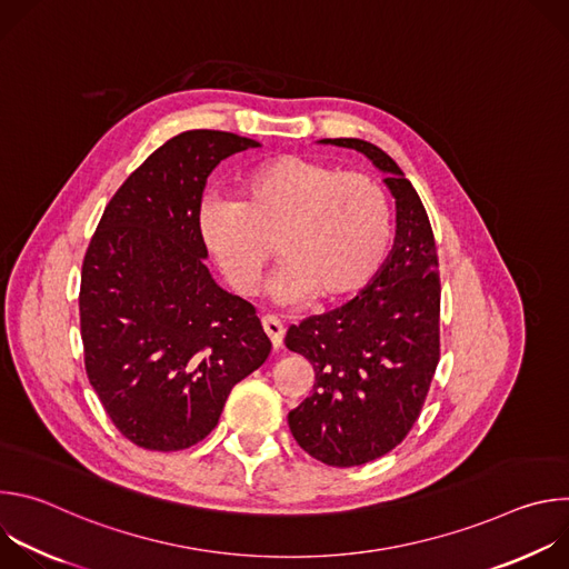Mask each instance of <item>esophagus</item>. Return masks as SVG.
Here are the masks:
<instances>
[{
  "instance_id": "34e87169",
  "label": "esophagus",
  "mask_w": 569,
  "mask_h": 569,
  "mask_svg": "<svg viewBox=\"0 0 569 569\" xmlns=\"http://www.w3.org/2000/svg\"><path fill=\"white\" fill-rule=\"evenodd\" d=\"M261 323H263V331L268 333V338H270V342H272V347L274 349H281V345H283V323L277 319V317H272V315H266L263 319H261Z\"/></svg>"
}]
</instances>
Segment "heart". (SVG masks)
<instances>
[{
    "label": "heart",
    "mask_w": 569,
    "mask_h": 569,
    "mask_svg": "<svg viewBox=\"0 0 569 569\" xmlns=\"http://www.w3.org/2000/svg\"><path fill=\"white\" fill-rule=\"evenodd\" d=\"M198 233L236 292H259L277 246L286 263L270 286L272 299L292 306L315 295L333 303L365 288L382 266L391 209L380 184L362 173L279 154L242 178L238 200H204Z\"/></svg>",
    "instance_id": "b5f03b06"
}]
</instances>
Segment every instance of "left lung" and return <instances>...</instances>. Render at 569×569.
I'll return each mask as SVG.
<instances>
[{"instance_id": "left-lung-1", "label": "left lung", "mask_w": 569, "mask_h": 569, "mask_svg": "<svg viewBox=\"0 0 569 569\" xmlns=\"http://www.w3.org/2000/svg\"><path fill=\"white\" fill-rule=\"evenodd\" d=\"M362 152L396 200V238L373 279L345 306L312 315L286 347L315 371L310 396L288 415L295 441L347 468L393 450L421 415L439 365V261L426 207L396 161L365 139H321Z\"/></svg>"}]
</instances>
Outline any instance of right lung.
Listing matches in <instances>:
<instances>
[{
	"label": "right lung",
	"mask_w": 569,
	"mask_h": 569,
	"mask_svg": "<svg viewBox=\"0 0 569 569\" xmlns=\"http://www.w3.org/2000/svg\"><path fill=\"white\" fill-rule=\"evenodd\" d=\"M248 137L187 130L121 184L80 274L90 385L117 430L146 450H184L220 419L236 382L270 356L250 301L204 266L198 213L207 178Z\"/></svg>",
	"instance_id": "right-lung-1"
}]
</instances>
